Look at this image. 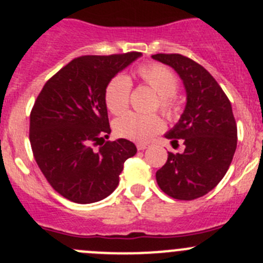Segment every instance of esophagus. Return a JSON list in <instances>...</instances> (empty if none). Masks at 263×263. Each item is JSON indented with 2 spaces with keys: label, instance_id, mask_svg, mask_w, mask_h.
<instances>
[{
  "label": "esophagus",
  "instance_id": "1",
  "mask_svg": "<svg viewBox=\"0 0 263 263\" xmlns=\"http://www.w3.org/2000/svg\"><path fill=\"white\" fill-rule=\"evenodd\" d=\"M137 148L139 151H144L148 148V144H142V143H139V144H137Z\"/></svg>",
  "mask_w": 263,
  "mask_h": 263
}]
</instances>
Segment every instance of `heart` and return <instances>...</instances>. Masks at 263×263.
Returning <instances> with one entry per match:
<instances>
[{
    "label": "heart",
    "instance_id": "obj_1",
    "mask_svg": "<svg viewBox=\"0 0 263 263\" xmlns=\"http://www.w3.org/2000/svg\"><path fill=\"white\" fill-rule=\"evenodd\" d=\"M135 75L144 84L158 95V108L167 118L178 114L179 106L175 97L179 89L178 77L168 67L161 64H144L135 70ZM132 83L125 75H116L107 83L105 89V105L114 115L126 110L130 96ZM163 121L157 115H142L128 112L114 123V130L118 137L134 142H148L153 135L162 132Z\"/></svg>",
    "mask_w": 263,
    "mask_h": 263
}]
</instances>
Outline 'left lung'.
<instances>
[{"label": "left lung", "mask_w": 263, "mask_h": 263, "mask_svg": "<svg viewBox=\"0 0 263 263\" xmlns=\"http://www.w3.org/2000/svg\"><path fill=\"white\" fill-rule=\"evenodd\" d=\"M152 59L173 67L186 92L180 120L165 134L173 145L183 139L185 149L168 152L156 180L167 196L192 201L212 191L230 166L238 139L233 108L219 83L196 61L179 53H157Z\"/></svg>", "instance_id": "obj_1"}]
</instances>
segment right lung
<instances>
[{
    "label": "right lung",
    "instance_id": "add662e5",
    "mask_svg": "<svg viewBox=\"0 0 263 263\" xmlns=\"http://www.w3.org/2000/svg\"><path fill=\"white\" fill-rule=\"evenodd\" d=\"M140 56L78 57L44 84L35 100L29 128L33 155L49 185L69 201L87 204L110 196L124 162L137 153L134 143L124 138L107 140L97 151L92 145L111 133L106 85Z\"/></svg>",
    "mask_w": 263,
    "mask_h": 263
}]
</instances>
